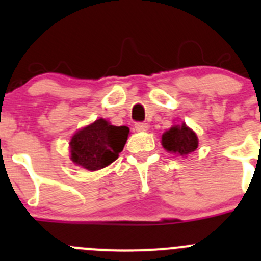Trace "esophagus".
I'll return each mask as SVG.
<instances>
[{
	"mask_svg": "<svg viewBox=\"0 0 261 261\" xmlns=\"http://www.w3.org/2000/svg\"><path fill=\"white\" fill-rule=\"evenodd\" d=\"M135 130L136 131H146L148 130V125L144 122H136L135 123Z\"/></svg>",
	"mask_w": 261,
	"mask_h": 261,
	"instance_id": "obj_1",
	"label": "esophagus"
}]
</instances>
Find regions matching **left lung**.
I'll return each mask as SVG.
<instances>
[{
	"mask_svg": "<svg viewBox=\"0 0 261 261\" xmlns=\"http://www.w3.org/2000/svg\"><path fill=\"white\" fill-rule=\"evenodd\" d=\"M162 145L167 151L177 155L186 156L196 150L199 145L198 136L185 123L172 126L162 135Z\"/></svg>",
	"mask_w": 261,
	"mask_h": 261,
	"instance_id": "8db88e82",
	"label": "left lung"
}]
</instances>
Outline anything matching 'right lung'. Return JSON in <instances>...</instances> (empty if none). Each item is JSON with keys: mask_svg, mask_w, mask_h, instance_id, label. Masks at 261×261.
Wrapping results in <instances>:
<instances>
[{"mask_svg": "<svg viewBox=\"0 0 261 261\" xmlns=\"http://www.w3.org/2000/svg\"><path fill=\"white\" fill-rule=\"evenodd\" d=\"M130 130L126 126H113L105 118L77 131L70 141L71 161L89 171H98L118 158Z\"/></svg>", "mask_w": 261, "mask_h": 261, "instance_id": "right-lung-1", "label": "right lung"}]
</instances>
